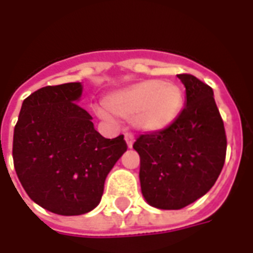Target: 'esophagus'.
I'll return each instance as SVG.
<instances>
[{
    "instance_id": "obj_1",
    "label": "esophagus",
    "mask_w": 253,
    "mask_h": 253,
    "mask_svg": "<svg viewBox=\"0 0 253 253\" xmlns=\"http://www.w3.org/2000/svg\"><path fill=\"white\" fill-rule=\"evenodd\" d=\"M125 141H126L127 146H128V148H131L132 142H134V137H132L131 134H126V135H125Z\"/></svg>"
}]
</instances>
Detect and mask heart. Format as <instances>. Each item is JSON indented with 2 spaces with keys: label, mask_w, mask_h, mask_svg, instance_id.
I'll return each instance as SVG.
<instances>
[{
  "label": "heart",
  "mask_w": 253,
  "mask_h": 253,
  "mask_svg": "<svg viewBox=\"0 0 253 253\" xmlns=\"http://www.w3.org/2000/svg\"><path fill=\"white\" fill-rule=\"evenodd\" d=\"M103 104L104 107L96 108L100 118L111 119L114 114L131 119L137 131L157 134L177 121L184 105V92L177 84L143 80L111 92Z\"/></svg>",
  "instance_id": "obj_1"
}]
</instances>
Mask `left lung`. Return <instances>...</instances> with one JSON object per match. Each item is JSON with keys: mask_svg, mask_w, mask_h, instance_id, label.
<instances>
[{"mask_svg": "<svg viewBox=\"0 0 253 253\" xmlns=\"http://www.w3.org/2000/svg\"><path fill=\"white\" fill-rule=\"evenodd\" d=\"M186 104L165 131L145 134L134 146L141 159V191L150 206L179 210L209 192L226 156L223 122L212 89L191 74H177Z\"/></svg>", "mask_w": 253, "mask_h": 253, "instance_id": "8db88e82", "label": "left lung"}]
</instances>
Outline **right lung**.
I'll return each instance as SVG.
<instances>
[{
	"label": "right lung",
	"mask_w": 253,
	"mask_h": 253,
	"mask_svg": "<svg viewBox=\"0 0 253 253\" xmlns=\"http://www.w3.org/2000/svg\"><path fill=\"white\" fill-rule=\"evenodd\" d=\"M83 84L44 86L23 101L13 134V163L32 201L59 215H81L101 201L104 181L127 150L107 139L77 104Z\"/></svg>",
	"instance_id": "right-lung-1"
}]
</instances>
